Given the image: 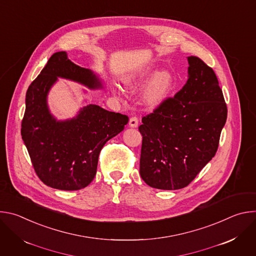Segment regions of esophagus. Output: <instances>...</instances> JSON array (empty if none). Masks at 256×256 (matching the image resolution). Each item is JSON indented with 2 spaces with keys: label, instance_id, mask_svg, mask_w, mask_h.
<instances>
[{
  "label": "esophagus",
  "instance_id": "esophagus-1",
  "mask_svg": "<svg viewBox=\"0 0 256 256\" xmlns=\"http://www.w3.org/2000/svg\"><path fill=\"white\" fill-rule=\"evenodd\" d=\"M128 124H130V128H136L138 124V118H136V116L130 118V122H128Z\"/></svg>",
  "mask_w": 256,
  "mask_h": 256
}]
</instances>
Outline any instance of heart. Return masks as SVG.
Listing matches in <instances>:
<instances>
[{"instance_id":"1","label":"heart","mask_w":256,"mask_h":256,"mask_svg":"<svg viewBox=\"0 0 256 256\" xmlns=\"http://www.w3.org/2000/svg\"><path fill=\"white\" fill-rule=\"evenodd\" d=\"M154 70L144 72L136 76H130L126 78L124 83L130 87H134L142 84L144 81H147L152 75ZM174 86V77L168 70H163L157 74L144 88V100L146 104L154 107L162 103L169 93L171 92Z\"/></svg>"}]
</instances>
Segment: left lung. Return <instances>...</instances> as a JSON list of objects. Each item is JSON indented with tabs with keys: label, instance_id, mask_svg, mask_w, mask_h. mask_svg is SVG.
<instances>
[{
	"label": "left lung",
	"instance_id": "8db88e82",
	"mask_svg": "<svg viewBox=\"0 0 256 256\" xmlns=\"http://www.w3.org/2000/svg\"><path fill=\"white\" fill-rule=\"evenodd\" d=\"M188 79L174 97L142 118L140 174L151 188L188 186L216 155L227 105L212 68L188 56Z\"/></svg>",
	"mask_w": 256,
	"mask_h": 256
}]
</instances>
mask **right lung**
I'll return each mask as SVG.
<instances>
[{
    "instance_id": "1",
    "label": "right lung",
    "mask_w": 256,
    "mask_h": 256,
    "mask_svg": "<svg viewBox=\"0 0 256 256\" xmlns=\"http://www.w3.org/2000/svg\"><path fill=\"white\" fill-rule=\"evenodd\" d=\"M58 78L89 89L102 88L91 70L70 62L66 52L54 54L26 92L21 136L33 168L44 184L60 190H78L91 184L101 149L124 130L128 118L89 104L76 118L58 120L48 106V94Z\"/></svg>"
}]
</instances>
